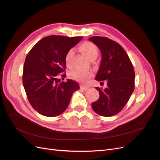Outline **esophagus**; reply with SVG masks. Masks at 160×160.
I'll return each instance as SVG.
<instances>
[{"label": "esophagus", "instance_id": "34e87169", "mask_svg": "<svg viewBox=\"0 0 160 160\" xmlns=\"http://www.w3.org/2000/svg\"><path fill=\"white\" fill-rule=\"evenodd\" d=\"M80 88H81L82 90L85 91V90L89 89V87H88V86H85V85H81V86L80 87Z\"/></svg>", "mask_w": 160, "mask_h": 160}]
</instances>
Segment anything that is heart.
Here are the masks:
<instances>
[{
  "instance_id": "heart-1",
  "label": "heart",
  "mask_w": 160,
  "mask_h": 160,
  "mask_svg": "<svg viewBox=\"0 0 160 160\" xmlns=\"http://www.w3.org/2000/svg\"><path fill=\"white\" fill-rule=\"evenodd\" d=\"M79 50L90 60L95 59L99 54L98 48L94 43L89 41H85L81 43L79 47ZM73 49H69L67 52L65 57V61L67 67H71L72 65V59L74 56ZM93 76V72L89 71H82L79 69L72 70L69 72V77L71 79L83 82L88 81L89 78Z\"/></svg>"
}]
</instances>
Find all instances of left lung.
Here are the masks:
<instances>
[{"label":"left lung","mask_w":160,"mask_h":160,"mask_svg":"<svg viewBox=\"0 0 160 160\" xmlns=\"http://www.w3.org/2000/svg\"><path fill=\"white\" fill-rule=\"evenodd\" d=\"M89 40L99 47L102 56L95 79L107 81L105 89L95 88L100 96L91 107L98 115L111 117L123 109L134 91V69L127 52L118 42L99 36Z\"/></svg>","instance_id":"8db88e82"}]
</instances>
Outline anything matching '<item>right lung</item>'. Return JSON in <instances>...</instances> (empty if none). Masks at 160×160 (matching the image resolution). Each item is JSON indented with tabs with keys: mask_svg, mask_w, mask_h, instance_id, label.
Segmentation results:
<instances>
[{
	"mask_svg": "<svg viewBox=\"0 0 160 160\" xmlns=\"http://www.w3.org/2000/svg\"><path fill=\"white\" fill-rule=\"evenodd\" d=\"M82 37L51 35L42 38L28 52L24 63L22 83L33 109L47 117H55L68 107L73 92L79 89L77 82L63 80L65 57Z\"/></svg>",
	"mask_w": 160,
	"mask_h": 160,
	"instance_id": "add662e5",
	"label": "right lung"
}]
</instances>
